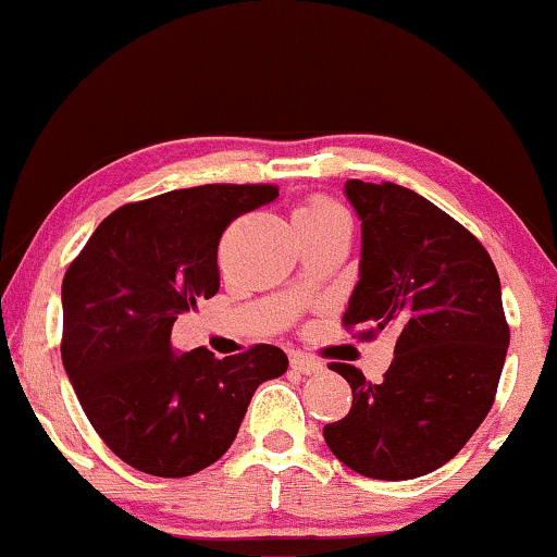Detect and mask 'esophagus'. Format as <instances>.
<instances>
[{
  "mask_svg": "<svg viewBox=\"0 0 557 557\" xmlns=\"http://www.w3.org/2000/svg\"><path fill=\"white\" fill-rule=\"evenodd\" d=\"M292 368L304 372V375H314V372H322L324 364L317 360V357L304 355V352H294L292 355Z\"/></svg>",
  "mask_w": 557,
  "mask_h": 557,
  "instance_id": "1",
  "label": "esophagus"
}]
</instances>
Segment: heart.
<instances>
[{"mask_svg":"<svg viewBox=\"0 0 557 557\" xmlns=\"http://www.w3.org/2000/svg\"><path fill=\"white\" fill-rule=\"evenodd\" d=\"M337 212H339L337 205H334L332 200H326V197H309V200H304L299 208L294 210V225L307 223V220L332 218V215H337Z\"/></svg>","mask_w":557,"mask_h":557,"instance_id":"heart-1","label":"heart"}]
</instances>
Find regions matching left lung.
Listing matches in <instances>:
<instances>
[{
    "mask_svg": "<svg viewBox=\"0 0 557 557\" xmlns=\"http://www.w3.org/2000/svg\"><path fill=\"white\" fill-rule=\"evenodd\" d=\"M345 195L362 250L342 322L395 334V357L377 385L330 364L352 408L324 441L357 474L416 479L451 461L490 413L509 347L499 276L482 243L413 189L347 180Z\"/></svg>",
    "mask_w": 557,
    "mask_h": 557,
    "instance_id": "8db88e82",
    "label": "left lung"
}]
</instances>
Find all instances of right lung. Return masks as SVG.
<instances>
[{"instance_id":"obj_1","label":"right lung","mask_w":557,"mask_h":557,"mask_svg":"<svg viewBox=\"0 0 557 557\" xmlns=\"http://www.w3.org/2000/svg\"><path fill=\"white\" fill-rule=\"evenodd\" d=\"M276 197L273 185H200L124 205L67 269L63 368L90 425L128 467L180 479L215 463L256 387L286 372L273 345L223 360L170 345L177 317L218 294L225 227Z\"/></svg>"}]
</instances>
